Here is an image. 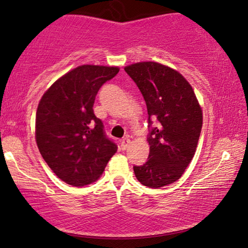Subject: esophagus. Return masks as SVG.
<instances>
[{
    "instance_id": "esophagus-1",
    "label": "esophagus",
    "mask_w": 248,
    "mask_h": 248,
    "mask_svg": "<svg viewBox=\"0 0 248 248\" xmlns=\"http://www.w3.org/2000/svg\"><path fill=\"white\" fill-rule=\"evenodd\" d=\"M130 143H131V140L130 139H127V138H125V139H123V140L121 141V149L122 150H126L127 149V147L128 145H130Z\"/></svg>"
}]
</instances>
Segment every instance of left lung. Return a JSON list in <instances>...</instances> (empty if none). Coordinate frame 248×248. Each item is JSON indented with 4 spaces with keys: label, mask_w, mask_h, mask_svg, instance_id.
Instances as JSON below:
<instances>
[{
    "label": "left lung",
    "mask_w": 248,
    "mask_h": 248,
    "mask_svg": "<svg viewBox=\"0 0 248 248\" xmlns=\"http://www.w3.org/2000/svg\"><path fill=\"white\" fill-rule=\"evenodd\" d=\"M124 70L140 89L149 115L150 152L145 164L133 167L135 177L151 188L175 183L194 157L201 134L202 109L194 91L181 73L157 62Z\"/></svg>",
    "instance_id": "left-lung-1"
}]
</instances>
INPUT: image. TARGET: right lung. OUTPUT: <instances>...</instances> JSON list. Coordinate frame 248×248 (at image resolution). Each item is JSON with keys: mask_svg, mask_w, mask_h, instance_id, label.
Listing matches in <instances>:
<instances>
[{"mask_svg": "<svg viewBox=\"0 0 248 248\" xmlns=\"http://www.w3.org/2000/svg\"><path fill=\"white\" fill-rule=\"evenodd\" d=\"M118 71L115 66H78L55 81L39 101L37 145L49 168L69 185L96 182L117 151L93 107L101 86Z\"/></svg>", "mask_w": 248, "mask_h": 248, "instance_id": "right-lung-1", "label": "right lung"}]
</instances>
